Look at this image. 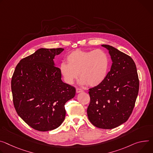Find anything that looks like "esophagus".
Wrapping results in <instances>:
<instances>
[{"label":"esophagus","instance_id":"1","mask_svg":"<svg viewBox=\"0 0 153 153\" xmlns=\"http://www.w3.org/2000/svg\"><path fill=\"white\" fill-rule=\"evenodd\" d=\"M84 91H83L82 89L79 88H76V93H81V92H83Z\"/></svg>","mask_w":153,"mask_h":153}]
</instances>
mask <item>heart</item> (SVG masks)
Returning <instances> with one entry per match:
<instances>
[{"instance_id":"heart-1","label":"heart","mask_w":153,"mask_h":153,"mask_svg":"<svg viewBox=\"0 0 153 153\" xmlns=\"http://www.w3.org/2000/svg\"><path fill=\"white\" fill-rule=\"evenodd\" d=\"M66 60L68 64L63 62L60 64V71L68 84H73L79 74L80 84L98 86L105 81L110 71L109 56L100 49L73 51L68 55Z\"/></svg>"}]
</instances>
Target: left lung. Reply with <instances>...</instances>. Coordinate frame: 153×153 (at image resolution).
<instances>
[{"label": "left lung", "instance_id": "8db88e82", "mask_svg": "<svg viewBox=\"0 0 153 153\" xmlns=\"http://www.w3.org/2000/svg\"><path fill=\"white\" fill-rule=\"evenodd\" d=\"M112 61L108 76L102 84L89 89L87 108L94 126L110 129L126 122L131 115L139 90V80L132 59L110 45H102Z\"/></svg>", "mask_w": 153, "mask_h": 153}]
</instances>
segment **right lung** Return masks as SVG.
Returning a JSON list of instances; mask_svg holds the SVG:
<instances>
[{
	"mask_svg": "<svg viewBox=\"0 0 153 153\" xmlns=\"http://www.w3.org/2000/svg\"><path fill=\"white\" fill-rule=\"evenodd\" d=\"M64 49L41 48L22 59L11 79L13 104L18 115L31 128L48 131L59 127L65 118V103L76 88L62 80L55 56Z\"/></svg>",
	"mask_w": 153,
	"mask_h": 153,
	"instance_id": "1",
	"label": "right lung"
}]
</instances>
